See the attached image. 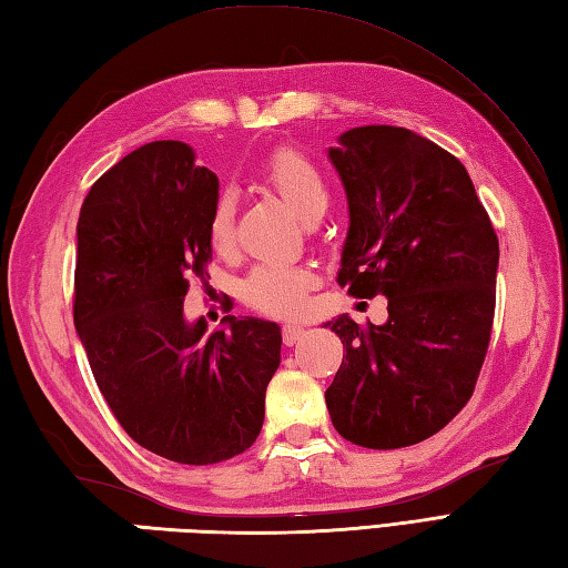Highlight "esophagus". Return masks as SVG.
Listing matches in <instances>:
<instances>
[{
	"label": "esophagus",
	"mask_w": 568,
	"mask_h": 568,
	"mask_svg": "<svg viewBox=\"0 0 568 568\" xmlns=\"http://www.w3.org/2000/svg\"><path fill=\"white\" fill-rule=\"evenodd\" d=\"M303 334H305L303 324H295V322H285L283 324V342H285V346H293L295 342L303 339Z\"/></svg>",
	"instance_id": "1"
}]
</instances>
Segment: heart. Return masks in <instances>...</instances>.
Listing matches in <instances>:
<instances>
[{"mask_svg": "<svg viewBox=\"0 0 568 568\" xmlns=\"http://www.w3.org/2000/svg\"><path fill=\"white\" fill-rule=\"evenodd\" d=\"M265 183L281 195L291 207L310 220L312 214L324 212L329 200L327 183L322 173L303 153L281 151L265 165ZM207 239L214 253H229L234 248V202L222 195L214 202L207 222ZM317 275L307 265L263 263L246 277L244 297L251 307L265 315H297L305 307L307 293L315 287Z\"/></svg>", "mask_w": 568, "mask_h": 568, "instance_id": "heart-1", "label": "heart"}]
</instances>
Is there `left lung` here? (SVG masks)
Returning a JSON list of instances; mask_svg holds the SVG:
<instances>
[{
	"label": "left lung",
	"mask_w": 568,
	"mask_h": 568,
	"mask_svg": "<svg viewBox=\"0 0 568 568\" xmlns=\"http://www.w3.org/2000/svg\"><path fill=\"white\" fill-rule=\"evenodd\" d=\"M329 161L348 202L336 283L385 295V324L339 315L346 358L324 393L366 449L429 439L474 395L496 312L498 236L462 161L403 126L348 129Z\"/></svg>",
	"instance_id": "1"
}]
</instances>
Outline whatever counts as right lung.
<instances>
[{
	"label": "right lung",
	"instance_id": "1",
	"mask_svg": "<svg viewBox=\"0 0 568 568\" xmlns=\"http://www.w3.org/2000/svg\"><path fill=\"white\" fill-rule=\"evenodd\" d=\"M220 180L183 141H151L112 165L78 220L75 329L112 415L178 464L226 462L256 442L281 327L258 317L185 320L190 277L207 275Z\"/></svg>",
	"mask_w": 568,
	"mask_h": 568
}]
</instances>
